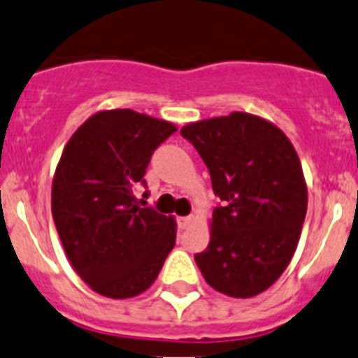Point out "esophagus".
<instances>
[{"label":"esophagus","instance_id":"obj_1","mask_svg":"<svg viewBox=\"0 0 358 358\" xmlns=\"http://www.w3.org/2000/svg\"><path fill=\"white\" fill-rule=\"evenodd\" d=\"M194 222V218L192 217H182V218H178V225H180V229H187V227H190V224H192Z\"/></svg>","mask_w":358,"mask_h":358}]
</instances>
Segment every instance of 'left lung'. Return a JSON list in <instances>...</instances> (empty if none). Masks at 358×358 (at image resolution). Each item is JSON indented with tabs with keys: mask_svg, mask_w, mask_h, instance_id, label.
Segmentation results:
<instances>
[{
	"mask_svg": "<svg viewBox=\"0 0 358 358\" xmlns=\"http://www.w3.org/2000/svg\"><path fill=\"white\" fill-rule=\"evenodd\" d=\"M206 164L215 196L211 239L196 264L231 297H253L282 276L299 243L308 208L303 168L289 138L250 113L189 124L180 131Z\"/></svg>",
	"mask_w": 358,
	"mask_h": 358,
	"instance_id": "1",
	"label": "left lung"
}]
</instances>
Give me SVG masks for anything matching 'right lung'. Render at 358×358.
I'll use <instances>...</instances> for the list:
<instances>
[{
  "label": "right lung",
  "mask_w": 358,
  "mask_h": 358,
  "mask_svg": "<svg viewBox=\"0 0 358 358\" xmlns=\"http://www.w3.org/2000/svg\"><path fill=\"white\" fill-rule=\"evenodd\" d=\"M175 131L133 110H106L85 120L62 150L52 217L75 271L101 296L145 292L175 246V218L138 206L134 196L140 183L147 187L152 154Z\"/></svg>",
  "instance_id": "1"
}]
</instances>
